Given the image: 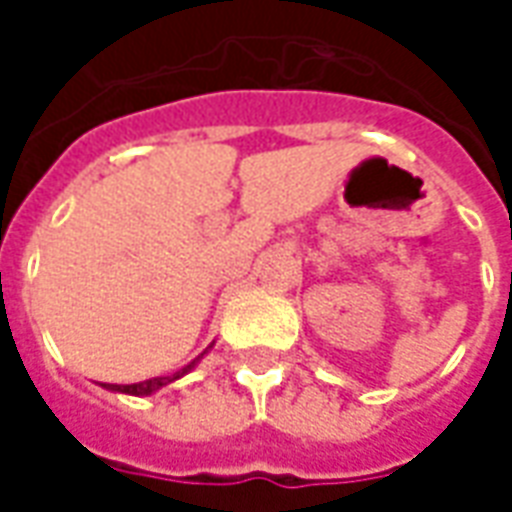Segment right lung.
<instances>
[{
    "mask_svg": "<svg viewBox=\"0 0 512 512\" xmlns=\"http://www.w3.org/2000/svg\"><path fill=\"white\" fill-rule=\"evenodd\" d=\"M191 367H194V362L191 365H186L180 373H175V376H161V378H150V381H139V384H106V389H112V392H126V395H153V392H158L161 386H167L169 381H175V378L186 376Z\"/></svg>",
    "mask_w": 512,
    "mask_h": 512,
    "instance_id": "obj_1",
    "label": "right lung"
}]
</instances>
